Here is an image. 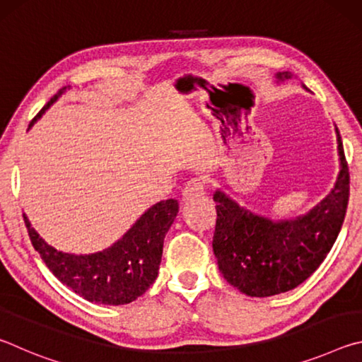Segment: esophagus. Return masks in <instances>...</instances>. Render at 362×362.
<instances>
[{
    "label": "esophagus",
    "mask_w": 362,
    "mask_h": 362,
    "mask_svg": "<svg viewBox=\"0 0 362 362\" xmlns=\"http://www.w3.org/2000/svg\"><path fill=\"white\" fill-rule=\"evenodd\" d=\"M203 194H204L203 182L198 179H192L189 182H187V185L182 189V201L183 203H188V201H192L194 198H201Z\"/></svg>",
    "instance_id": "34e87169"
}]
</instances>
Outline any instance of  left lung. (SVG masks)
Returning <instances> with one entry per match:
<instances>
[{
	"label": "left lung",
	"instance_id": "1",
	"mask_svg": "<svg viewBox=\"0 0 362 362\" xmlns=\"http://www.w3.org/2000/svg\"><path fill=\"white\" fill-rule=\"evenodd\" d=\"M274 76L278 83L292 78L289 71H278ZM335 134L340 161L335 185L321 203L302 216L272 220L240 206L223 189H216L212 249L220 273L240 292L272 297L296 289L332 249L350 196V173L337 126Z\"/></svg>",
	"mask_w": 362,
	"mask_h": 362
}]
</instances>
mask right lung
Returning a JSON list of instances; mask_svg holds the SVG:
<instances>
[{"instance_id": "1", "label": "right lung", "mask_w": 362, "mask_h": 362, "mask_svg": "<svg viewBox=\"0 0 362 362\" xmlns=\"http://www.w3.org/2000/svg\"><path fill=\"white\" fill-rule=\"evenodd\" d=\"M65 86L30 122L28 129L45 115ZM179 214L175 199L159 201L146 209L118 241L94 254H71L47 244L23 214L30 240L46 267L60 283L79 297L99 305H126L139 298L155 283L163 257L166 233Z\"/></svg>"}]
</instances>
